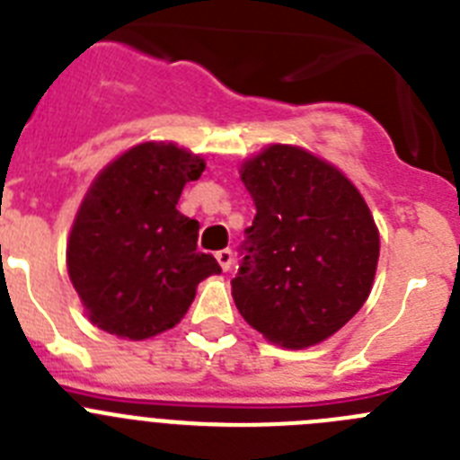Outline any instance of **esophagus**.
Segmentation results:
<instances>
[{
	"label": "esophagus",
	"mask_w": 460,
	"mask_h": 460,
	"mask_svg": "<svg viewBox=\"0 0 460 460\" xmlns=\"http://www.w3.org/2000/svg\"><path fill=\"white\" fill-rule=\"evenodd\" d=\"M217 260H218V265H221V270L227 271V270H230V267H233V251H230V249L218 251Z\"/></svg>",
	"instance_id": "34e87169"
}]
</instances>
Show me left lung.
I'll return each mask as SVG.
<instances>
[{"mask_svg":"<svg viewBox=\"0 0 460 460\" xmlns=\"http://www.w3.org/2000/svg\"><path fill=\"white\" fill-rule=\"evenodd\" d=\"M255 218L243 230L233 296L271 343L308 348L364 306L380 237L359 190L334 165L271 145L242 168Z\"/></svg>","mask_w":460,"mask_h":460,"instance_id":"1","label":"left lung"}]
</instances>
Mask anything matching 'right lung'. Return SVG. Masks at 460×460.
Wrapping results in <instances>:
<instances>
[{
	"instance_id": "right-lung-1",
	"label": "right lung",
	"mask_w": 460,
	"mask_h": 460,
	"mask_svg": "<svg viewBox=\"0 0 460 460\" xmlns=\"http://www.w3.org/2000/svg\"><path fill=\"white\" fill-rule=\"evenodd\" d=\"M205 161L177 145L145 142L96 177L68 237V276L89 320L108 334L142 341L184 318L195 288L221 274L198 251V221L177 211L186 181Z\"/></svg>"
}]
</instances>
